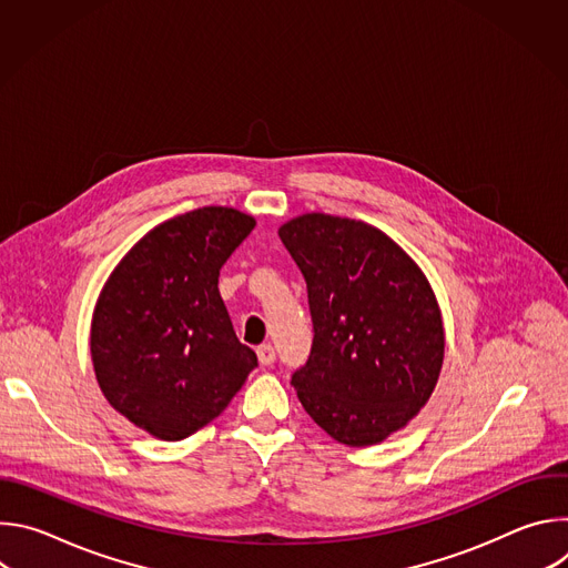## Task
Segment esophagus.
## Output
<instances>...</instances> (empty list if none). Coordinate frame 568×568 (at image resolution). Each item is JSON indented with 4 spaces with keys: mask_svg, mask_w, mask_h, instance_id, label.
<instances>
[{
    "mask_svg": "<svg viewBox=\"0 0 568 568\" xmlns=\"http://www.w3.org/2000/svg\"><path fill=\"white\" fill-rule=\"evenodd\" d=\"M256 355H258V362H261L263 366H272V364L276 362V353H274V348H272L270 344L258 346V348H256Z\"/></svg>",
    "mask_w": 568,
    "mask_h": 568,
    "instance_id": "34e87169",
    "label": "esophagus"
}]
</instances>
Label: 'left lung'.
I'll list each match as a JSON object with an SVG mask.
<instances>
[{
  "label": "left lung",
  "instance_id": "1",
  "mask_svg": "<svg viewBox=\"0 0 568 568\" xmlns=\"http://www.w3.org/2000/svg\"><path fill=\"white\" fill-rule=\"evenodd\" d=\"M312 314V351L292 386L335 440L368 447L407 425L436 388L445 333L420 267L379 229L305 213L278 229Z\"/></svg>",
  "mask_w": 568,
  "mask_h": 568
}]
</instances>
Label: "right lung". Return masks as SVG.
<instances>
[{
  "label": "right lung",
  "instance_id": "right-lung-1",
  "mask_svg": "<svg viewBox=\"0 0 568 568\" xmlns=\"http://www.w3.org/2000/svg\"><path fill=\"white\" fill-rule=\"evenodd\" d=\"M256 220L204 206L148 231L108 278L92 318V362L112 407L159 440L217 418L258 366L217 290Z\"/></svg>",
  "mask_w": 568,
  "mask_h": 568
}]
</instances>
